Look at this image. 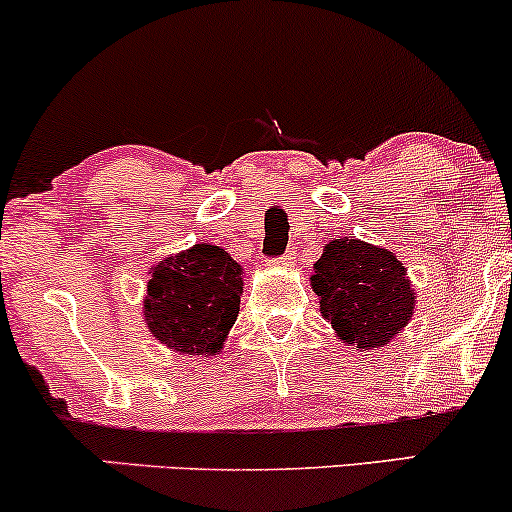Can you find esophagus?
I'll list each match as a JSON object with an SVG mask.
<instances>
[{
	"mask_svg": "<svg viewBox=\"0 0 512 512\" xmlns=\"http://www.w3.org/2000/svg\"><path fill=\"white\" fill-rule=\"evenodd\" d=\"M293 262H296V257H293V252H286L284 257H279V260H272L269 264H272V267H291Z\"/></svg>",
	"mask_w": 512,
	"mask_h": 512,
	"instance_id": "obj_1",
	"label": "esophagus"
}]
</instances>
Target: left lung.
<instances>
[{
  "label": "left lung",
  "instance_id": "left-lung-1",
  "mask_svg": "<svg viewBox=\"0 0 512 512\" xmlns=\"http://www.w3.org/2000/svg\"><path fill=\"white\" fill-rule=\"evenodd\" d=\"M310 286L339 342L356 351L390 344L414 315L416 291L395 252L354 236L322 248Z\"/></svg>",
  "mask_w": 512,
  "mask_h": 512
}]
</instances>
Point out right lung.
<instances>
[{
	"label": "right lung",
	"instance_id": "1",
	"mask_svg": "<svg viewBox=\"0 0 512 512\" xmlns=\"http://www.w3.org/2000/svg\"><path fill=\"white\" fill-rule=\"evenodd\" d=\"M144 322L175 354L216 356L236 325L243 267L219 245L197 243L149 269Z\"/></svg>",
	"mask_w": 512,
	"mask_h": 512
}]
</instances>
